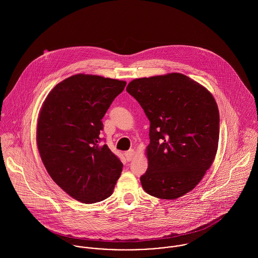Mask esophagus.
I'll list each match as a JSON object with an SVG mask.
<instances>
[{
    "label": "esophagus",
    "mask_w": 258,
    "mask_h": 258,
    "mask_svg": "<svg viewBox=\"0 0 258 258\" xmlns=\"http://www.w3.org/2000/svg\"><path fill=\"white\" fill-rule=\"evenodd\" d=\"M124 155H125V157H126V160H127L128 162H130V161H132V159L134 158L135 152H134V150H129V151L125 152Z\"/></svg>",
    "instance_id": "obj_1"
}]
</instances>
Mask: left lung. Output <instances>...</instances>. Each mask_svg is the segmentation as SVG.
Instances as JSON below:
<instances>
[{
    "label": "left lung",
    "instance_id": "1",
    "mask_svg": "<svg viewBox=\"0 0 258 258\" xmlns=\"http://www.w3.org/2000/svg\"><path fill=\"white\" fill-rule=\"evenodd\" d=\"M150 121L148 170L140 181L156 198L175 200L191 190L212 166L220 113L212 93L181 74L132 80L127 88Z\"/></svg>",
    "mask_w": 258,
    "mask_h": 258
}]
</instances>
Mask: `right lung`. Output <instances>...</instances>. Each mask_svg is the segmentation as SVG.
Segmentation results:
<instances>
[{"instance_id":"obj_1","label":"right lung","mask_w":258,"mask_h":258,"mask_svg":"<svg viewBox=\"0 0 258 258\" xmlns=\"http://www.w3.org/2000/svg\"><path fill=\"white\" fill-rule=\"evenodd\" d=\"M125 85L98 75H73L53 87L39 112L41 161L55 184L83 204L110 197L121 175L123 164L100 144V132L103 116Z\"/></svg>"}]
</instances>
